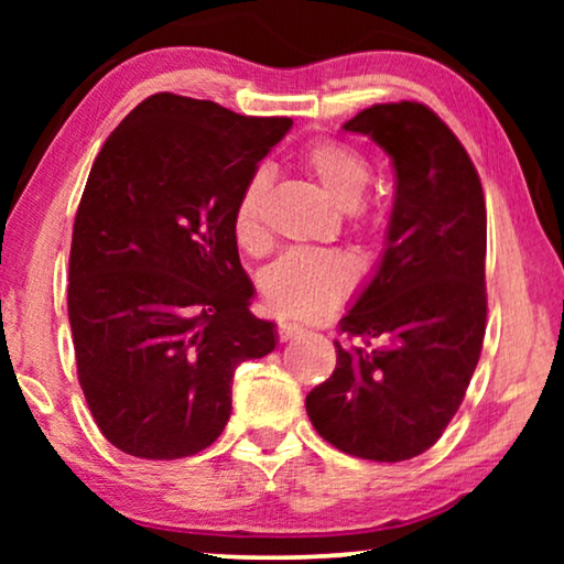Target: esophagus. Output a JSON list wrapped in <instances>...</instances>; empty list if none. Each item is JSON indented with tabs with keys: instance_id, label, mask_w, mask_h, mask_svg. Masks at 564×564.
<instances>
[{
	"instance_id": "obj_1",
	"label": "esophagus",
	"mask_w": 564,
	"mask_h": 564,
	"mask_svg": "<svg viewBox=\"0 0 564 564\" xmlns=\"http://www.w3.org/2000/svg\"><path fill=\"white\" fill-rule=\"evenodd\" d=\"M276 334H280V341H292V338L303 336L305 328L297 326V323L284 321V323H280V328H276Z\"/></svg>"
}]
</instances>
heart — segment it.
<instances>
[{"label":"heart","mask_w":564,"mask_h":564,"mask_svg":"<svg viewBox=\"0 0 564 564\" xmlns=\"http://www.w3.org/2000/svg\"><path fill=\"white\" fill-rule=\"evenodd\" d=\"M307 174L318 182L330 203L346 207L357 228L372 226V215L361 207V197L372 180L369 161L351 145L338 141H313L303 151ZM269 189L264 169H257L243 184L234 210V236L238 246L257 251L264 241L261 205ZM357 267L341 251L295 249L269 264L261 274V295L272 311L288 318H321L334 311L354 288Z\"/></svg>","instance_id":"b5f03b06"}]
</instances>
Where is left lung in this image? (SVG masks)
Here are the masks:
<instances>
[{
  "instance_id": "8db88e82",
  "label": "left lung",
  "mask_w": 564,
  "mask_h": 564,
  "mask_svg": "<svg viewBox=\"0 0 564 564\" xmlns=\"http://www.w3.org/2000/svg\"><path fill=\"white\" fill-rule=\"evenodd\" d=\"M344 130L392 159L395 203L372 280L338 321L346 341H334V375L305 408L336 449L403 462L438 442L480 359L482 184L465 145L421 102L372 105Z\"/></svg>"
}]
</instances>
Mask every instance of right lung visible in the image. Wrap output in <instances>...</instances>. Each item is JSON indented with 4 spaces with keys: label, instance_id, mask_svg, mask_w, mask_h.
<instances>
[{
    "label": "right lung",
    "instance_id": "add662e5",
    "mask_svg": "<svg viewBox=\"0 0 564 564\" xmlns=\"http://www.w3.org/2000/svg\"><path fill=\"white\" fill-rule=\"evenodd\" d=\"M290 118L151 95L112 130L74 220L68 323L99 431L141 459L203 452L230 419L236 367L276 346L249 311L234 210Z\"/></svg>",
    "mask_w": 564,
    "mask_h": 564
}]
</instances>
